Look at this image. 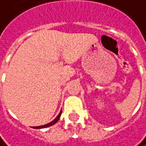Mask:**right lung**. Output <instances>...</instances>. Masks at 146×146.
Segmentation results:
<instances>
[{
    "instance_id": "right-lung-1",
    "label": "right lung",
    "mask_w": 146,
    "mask_h": 146,
    "mask_svg": "<svg viewBox=\"0 0 146 146\" xmlns=\"http://www.w3.org/2000/svg\"><path fill=\"white\" fill-rule=\"evenodd\" d=\"M60 115H61V111L59 113V115H58L57 116H56V118L55 119V120H53L51 122H50V123H48L46 125H40V126H36V127H33L34 129H42V128H46V127H49V126H51V125H55L56 122L58 121V120L60 119Z\"/></svg>"
}]
</instances>
